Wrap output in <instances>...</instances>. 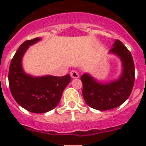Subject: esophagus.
I'll use <instances>...</instances> for the list:
<instances>
[{
    "label": "esophagus",
    "instance_id": "obj_1",
    "mask_svg": "<svg viewBox=\"0 0 146 146\" xmlns=\"http://www.w3.org/2000/svg\"><path fill=\"white\" fill-rule=\"evenodd\" d=\"M70 74L71 77L73 78V79H76V78H79V73H78L77 71L71 70L70 73Z\"/></svg>",
    "mask_w": 146,
    "mask_h": 146
}]
</instances>
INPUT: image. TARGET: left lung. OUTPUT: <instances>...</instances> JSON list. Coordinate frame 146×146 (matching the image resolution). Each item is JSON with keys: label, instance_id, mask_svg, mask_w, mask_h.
<instances>
[{"label": "left lung", "instance_id": "8db88e82", "mask_svg": "<svg viewBox=\"0 0 146 146\" xmlns=\"http://www.w3.org/2000/svg\"><path fill=\"white\" fill-rule=\"evenodd\" d=\"M110 53L120 57L123 73L118 80L106 84L97 82L88 73L81 76L82 96L89 107L108 111L120 106L129 97L135 81V66L130 51L120 40H116Z\"/></svg>", "mask_w": 146, "mask_h": 146}]
</instances>
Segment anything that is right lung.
Returning a JSON list of instances; mask_svg holds the SVG:
<instances>
[{"instance_id":"add662e5","label":"right lung","mask_w":146,"mask_h":146,"mask_svg":"<svg viewBox=\"0 0 146 146\" xmlns=\"http://www.w3.org/2000/svg\"><path fill=\"white\" fill-rule=\"evenodd\" d=\"M41 38L27 40L17 49L11 60L8 80L10 92L21 107L33 113L51 111L59 103L63 91L71 80L69 74L64 76H44L33 77L24 73L22 58L26 50Z\"/></svg>"}]
</instances>
